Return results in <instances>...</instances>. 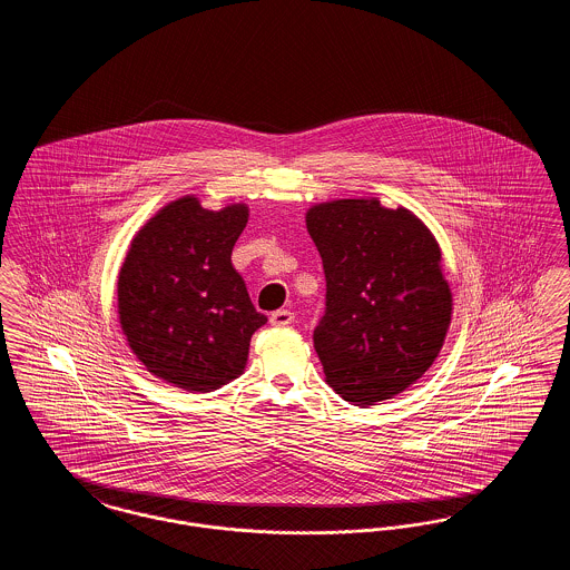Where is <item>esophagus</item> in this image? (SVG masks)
Wrapping results in <instances>:
<instances>
[{"instance_id": "obj_1", "label": "esophagus", "mask_w": 570, "mask_h": 570, "mask_svg": "<svg viewBox=\"0 0 570 570\" xmlns=\"http://www.w3.org/2000/svg\"><path fill=\"white\" fill-rule=\"evenodd\" d=\"M293 321H295V314L291 309H277V312H273L272 318H269V323L277 326V328L293 325Z\"/></svg>"}]
</instances>
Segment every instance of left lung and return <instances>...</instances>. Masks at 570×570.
<instances>
[{"label":"left lung","mask_w":570,"mask_h":570,"mask_svg":"<svg viewBox=\"0 0 570 570\" xmlns=\"http://www.w3.org/2000/svg\"><path fill=\"white\" fill-rule=\"evenodd\" d=\"M305 222L325 269L314 348L326 382L354 406L391 400L430 370L451 325L434 235L376 198L323 203Z\"/></svg>","instance_id":"left-lung-1"}]
</instances>
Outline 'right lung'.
<instances>
[{"label": "right lung", "instance_id": "1", "mask_svg": "<svg viewBox=\"0 0 570 570\" xmlns=\"http://www.w3.org/2000/svg\"><path fill=\"white\" fill-rule=\"evenodd\" d=\"M245 224V205L209 212L184 196L138 230L117 282L119 321L154 376L207 393L244 372L267 323L230 263Z\"/></svg>", "mask_w": 570, "mask_h": 570}]
</instances>
